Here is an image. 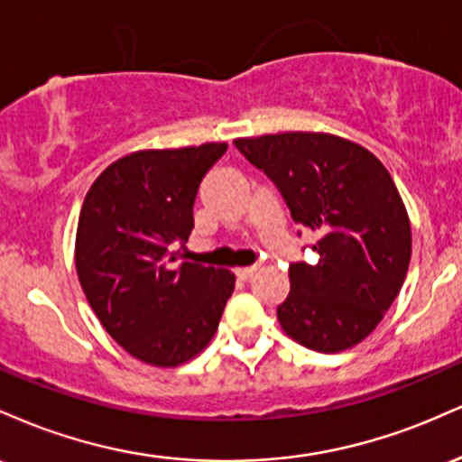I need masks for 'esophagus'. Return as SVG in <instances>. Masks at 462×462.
I'll return each instance as SVG.
<instances>
[{
    "label": "esophagus",
    "mask_w": 462,
    "mask_h": 462,
    "mask_svg": "<svg viewBox=\"0 0 462 462\" xmlns=\"http://www.w3.org/2000/svg\"><path fill=\"white\" fill-rule=\"evenodd\" d=\"M235 273H236L238 280H249L254 273H256V264H252V267H241V269H236Z\"/></svg>",
    "instance_id": "1"
}]
</instances>
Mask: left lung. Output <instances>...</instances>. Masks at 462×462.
<instances>
[{
  "mask_svg": "<svg viewBox=\"0 0 462 462\" xmlns=\"http://www.w3.org/2000/svg\"><path fill=\"white\" fill-rule=\"evenodd\" d=\"M235 145L275 184L295 224L317 235L319 261L289 264L280 326L315 352L354 347L383 321L411 263V221L393 178L365 147L321 132Z\"/></svg>",
  "mask_w": 462,
  "mask_h": 462,
  "instance_id": "left-lung-1",
  "label": "left lung"
}]
</instances>
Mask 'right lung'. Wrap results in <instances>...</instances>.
I'll list each match as a JSON object with an SVG mask.
<instances>
[{
  "mask_svg": "<svg viewBox=\"0 0 462 462\" xmlns=\"http://www.w3.org/2000/svg\"><path fill=\"white\" fill-rule=\"evenodd\" d=\"M226 143L134 152L106 167L84 198L76 269L106 332L153 367H178L210 343L235 273L180 261L199 182Z\"/></svg>",
  "mask_w": 462,
  "mask_h": 462,
  "instance_id": "1",
  "label": "right lung"
}]
</instances>
